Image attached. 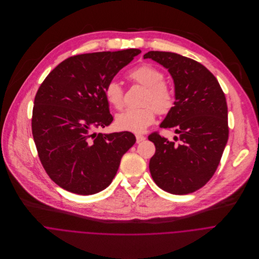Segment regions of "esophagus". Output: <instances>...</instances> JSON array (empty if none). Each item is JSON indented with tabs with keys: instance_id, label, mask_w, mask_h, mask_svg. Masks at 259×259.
<instances>
[{
	"instance_id": "esophagus-1",
	"label": "esophagus",
	"mask_w": 259,
	"mask_h": 259,
	"mask_svg": "<svg viewBox=\"0 0 259 259\" xmlns=\"http://www.w3.org/2000/svg\"><path fill=\"white\" fill-rule=\"evenodd\" d=\"M146 138L143 136V135H136V140H137V143H141L145 140Z\"/></svg>"
}]
</instances>
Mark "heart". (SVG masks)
Masks as SVG:
<instances>
[{
	"label": "heart",
	"mask_w": 259,
	"mask_h": 259,
	"mask_svg": "<svg viewBox=\"0 0 259 259\" xmlns=\"http://www.w3.org/2000/svg\"><path fill=\"white\" fill-rule=\"evenodd\" d=\"M134 83L146 88L143 100V108H127L116 115L115 125L120 131L142 133L155 119V114L169 113L176 105V93L174 88L164 81V73L151 64H141L126 74ZM104 95L111 106L119 109L123 105L124 90L114 80H109L104 87Z\"/></svg>",
	"instance_id": "obj_1"
}]
</instances>
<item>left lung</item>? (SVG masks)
I'll return each instance as SVG.
<instances>
[{
  "label": "left lung",
  "instance_id": "1",
  "mask_svg": "<svg viewBox=\"0 0 259 259\" xmlns=\"http://www.w3.org/2000/svg\"><path fill=\"white\" fill-rule=\"evenodd\" d=\"M147 58L167 68L174 78L176 105L160 127L179 135L175 142L158 132L148 137L156 148L149 163L152 179L170 194L193 193L214 175L229 139L225 93L215 76L191 58L160 51L148 52Z\"/></svg>",
  "mask_w": 259,
  "mask_h": 259
}]
</instances>
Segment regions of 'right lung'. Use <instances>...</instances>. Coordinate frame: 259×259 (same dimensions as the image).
Segmentation results:
<instances>
[{
    "mask_svg": "<svg viewBox=\"0 0 259 259\" xmlns=\"http://www.w3.org/2000/svg\"><path fill=\"white\" fill-rule=\"evenodd\" d=\"M140 53L139 49H127L72 56L39 85L32 109V137L47 175L64 190L78 195L104 190L123 154L136 143L128 132L94 131L113 120L105 84Z\"/></svg>",
    "mask_w": 259,
    "mask_h": 259,
    "instance_id": "obj_1",
    "label": "right lung"
}]
</instances>
